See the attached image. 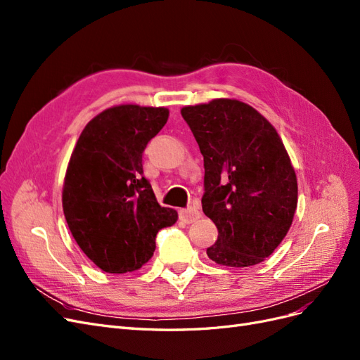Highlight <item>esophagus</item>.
<instances>
[{
	"instance_id": "34e87169",
	"label": "esophagus",
	"mask_w": 360,
	"mask_h": 360,
	"mask_svg": "<svg viewBox=\"0 0 360 360\" xmlns=\"http://www.w3.org/2000/svg\"><path fill=\"white\" fill-rule=\"evenodd\" d=\"M200 210L195 209V207H189V209H184V210H180V219L184 222V224H192L197 219H200Z\"/></svg>"
}]
</instances>
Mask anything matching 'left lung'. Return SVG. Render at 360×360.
<instances>
[{"label": "left lung", "mask_w": 360, "mask_h": 360, "mask_svg": "<svg viewBox=\"0 0 360 360\" xmlns=\"http://www.w3.org/2000/svg\"><path fill=\"white\" fill-rule=\"evenodd\" d=\"M204 158L202 212L217 240L214 263L249 267L284 240L297 209V177L276 129L255 108L213 99L181 108Z\"/></svg>", "instance_id": "left-lung-1"}]
</instances>
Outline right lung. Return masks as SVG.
Listing matches in <instances>:
<instances>
[{"label":"right lung","instance_id":"1","mask_svg":"<svg viewBox=\"0 0 360 360\" xmlns=\"http://www.w3.org/2000/svg\"><path fill=\"white\" fill-rule=\"evenodd\" d=\"M168 117L165 106H111L86 123L72 151L64 216L82 252L106 274L143 267L153 257L158 231L179 219L143 176V151Z\"/></svg>","mask_w":360,"mask_h":360}]
</instances>
